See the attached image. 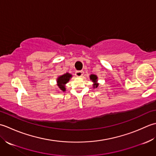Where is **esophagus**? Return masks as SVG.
Listing matches in <instances>:
<instances>
[{
	"mask_svg": "<svg viewBox=\"0 0 156 156\" xmlns=\"http://www.w3.org/2000/svg\"><path fill=\"white\" fill-rule=\"evenodd\" d=\"M83 73H84V72L83 71H77L75 72V75H76V77H83Z\"/></svg>",
	"mask_w": 156,
	"mask_h": 156,
	"instance_id": "esophagus-1",
	"label": "esophagus"
}]
</instances>
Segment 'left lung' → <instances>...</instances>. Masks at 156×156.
Here are the masks:
<instances>
[{
    "label": "left lung",
    "instance_id": "obj_1",
    "mask_svg": "<svg viewBox=\"0 0 156 156\" xmlns=\"http://www.w3.org/2000/svg\"><path fill=\"white\" fill-rule=\"evenodd\" d=\"M90 79L91 80L94 82V84H93V87L94 88H97L98 87V85L99 83H98L97 81H98V77L96 75H91L90 76Z\"/></svg>",
    "mask_w": 156,
    "mask_h": 156
}]
</instances>
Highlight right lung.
<instances>
[{"label": "right lung", "mask_w": 156, "mask_h": 156, "mask_svg": "<svg viewBox=\"0 0 156 156\" xmlns=\"http://www.w3.org/2000/svg\"><path fill=\"white\" fill-rule=\"evenodd\" d=\"M72 75L66 73L61 76H59V77L57 78V85H58L60 90L62 91H66L65 84L67 83L70 80V79Z\"/></svg>", "instance_id": "add662e5"}]
</instances>
